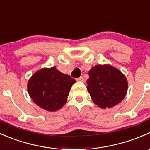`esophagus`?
<instances>
[{"instance_id": "34e87169", "label": "esophagus", "mask_w": 150, "mask_h": 150, "mask_svg": "<svg viewBox=\"0 0 150 150\" xmlns=\"http://www.w3.org/2000/svg\"><path fill=\"white\" fill-rule=\"evenodd\" d=\"M76 81H81V82H84V78H83L82 76H81V77H79V78H77Z\"/></svg>"}]
</instances>
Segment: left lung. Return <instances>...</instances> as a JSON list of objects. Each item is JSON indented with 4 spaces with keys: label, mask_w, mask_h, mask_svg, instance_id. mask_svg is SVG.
<instances>
[{
    "label": "left lung",
    "mask_w": 150,
    "mask_h": 150,
    "mask_svg": "<svg viewBox=\"0 0 150 150\" xmlns=\"http://www.w3.org/2000/svg\"><path fill=\"white\" fill-rule=\"evenodd\" d=\"M87 89L94 103L101 109H110L120 103L127 94L125 76L109 64L97 65L89 71Z\"/></svg>",
    "instance_id": "8db88e82"
}]
</instances>
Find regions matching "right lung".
Segmentation results:
<instances>
[{"label":"right lung","mask_w":150,"mask_h":150,"mask_svg":"<svg viewBox=\"0 0 150 150\" xmlns=\"http://www.w3.org/2000/svg\"><path fill=\"white\" fill-rule=\"evenodd\" d=\"M76 80L59 71L55 66L43 68L31 76L28 82V92L33 101L48 112L61 109Z\"/></svg>","instance_id":"1"}]
</instances>
